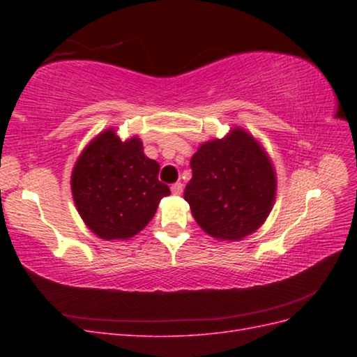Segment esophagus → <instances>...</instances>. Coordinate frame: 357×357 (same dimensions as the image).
Wrapping results in <instances>:
<instances>
[{
	"label": "esophagus",
	"mask_w": 357,
	"mask_h": 357,
	"mask_svg": "<svg viewBox=\"0 0 357 357\" xmlns=\"http://www.w3.org/2000/svg\"><path fill=\"white\" fill-rule=\"evenodd\" d=\"M171 192L174 193V195H181V192H183V185L180 181H177V183H174V185L171 186Z\"/></svg>",
	"instance_id": "34e87169"
}]
</instances>
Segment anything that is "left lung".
<instances>
[{"instance_id": "8db88e82", "label": "left lung", "mask_w": 357, "mask_h": 357, "mask_svg": "<svg viewBox=\"0 0 357 357\" xmlns=\"http://www.w3.org/2000/svg\"><path fill=\"white\" fill-rule=\"evenodd\" d=\"M185 189L193 218L218 240H241L268 218L275 174L264 149L244 129L202 144L190 159Z\"/></svg>"}]
</instances>
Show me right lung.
<instances>
[{
    "label": "right lung",
    "mask_w": 357,
    "mask_h": 357,
    "mask_svg": "<svg viewBox=\"0 0 357 357\" xmlns=\"http://www.w3.org/2000/svg\"><path fill=\"white\" fill-rule=\"evenodd\" d=\"M158 174L159 164L143 153L138 138L121 142L113 129H107L75 162L71 176L75 207L100 238H131L171 193Z\"/></svg>",
    "instance_id": "right-lung-1"
}]
</instances>
